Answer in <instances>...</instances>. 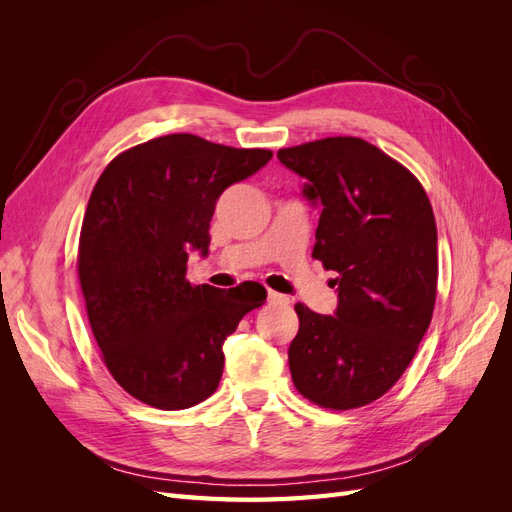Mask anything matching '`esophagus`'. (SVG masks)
<instances>
[{
	"instance_id": "obj_1",
	"label": "esophagus",
	"mask_w": 512,
	"mask_h": 512,
	"mask_svg": "<svg viewBox=\"0 0 512 512\" xmlns=\"http://www.w3.org/2000/svg\"><path fill=\"white\" fill-rule=\"evenodd\" d=\"M269 303H271V305H288L290 299L286 297V294H282V292L269 290Z\"/></svg>"
}]
</instances>
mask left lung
Segmentation results:
<instances>
[{"label": "left lung", "mask_w": 512, "mask_h": 512, "mask_svg": "<svg viewBox=\"0 0 512 512\" xmlns=\"http://www.w3.org/2000/svg\"><path fill=\"white\" fill-rule=\"evenodd\" d=\"M322 205L312 256L337 271L333 316L294 305L288 348L297 391L331 410L361 408L401 378L431 322L438 288V230L423 185L356 136L277 151Z\"/></svg>", "instance_id": "left-lung-1"}]
</instances>
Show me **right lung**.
I'll return each mask as SVG.
<instances>
[{
    "label": "right lung",
    "instance_id": "obj_1",
    "mask_svg": "<svg viewBox=\"0 0 512 512\" xmlns=\"http://www.w3.org/2000/svg\"><path fill=\"white\" fill-rule=\"evenodd\" d=\"M271 158L168 134L119 153L91 192L79 241L87 316L111 376L143 404L183 410L211 397L224 339L265 303V288L192 286L185 262L209 252L222 192Z\"/></svg>",
    "mask_w": 512,
    "mask_h": 512
}]
</instances>
